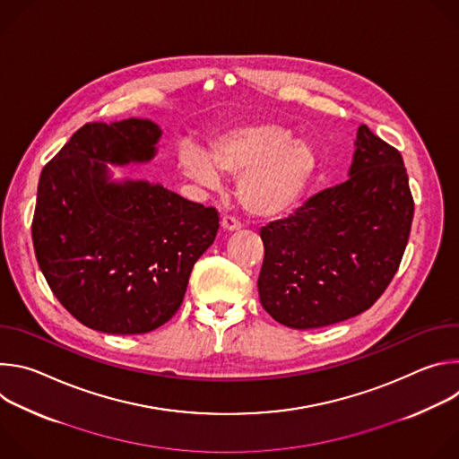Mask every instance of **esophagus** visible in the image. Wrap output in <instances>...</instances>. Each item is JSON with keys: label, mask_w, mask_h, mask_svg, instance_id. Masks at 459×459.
Wrapping results in <instances>:
<instances>
[{"label": "esophagus", "mask_w": 459, "mask_h": 459, "mask_svg": "<svg viewBox=\"0 0 459 459\" xmlns=\"http://www.w3.org/2000/svg\"><path fill=\"white\" fill-rule=\"evenodd\" d=\"M221 229L225 232H234V230L241 229V223L236 218H232V216H223L221 218Z\"/></svg>", "instance_id": "obj_1"}]
</instances>
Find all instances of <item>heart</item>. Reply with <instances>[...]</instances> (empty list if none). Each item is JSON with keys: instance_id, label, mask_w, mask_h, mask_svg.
I'll use <instances>...</instances> for the list:
<instances>
[{"instance_id": "heart-1", "label": "heart", "mask_w": 459, "mask_h": 459, "mask_svg": "<svg viewBox=\"0 0 459 459\" xmlns=\"http://www.w3.org/2000/svg\"><path fill=\"white\" fill-rule=\"evenodd\" d=\"M181 170L204 186L216 188L221 174L238 181V198L254 216H278L292 209L308 188L317 158L307 142L274 123L229 130L211 145V154L195 143L179 151Z\"/></svg>"}]
</instances>
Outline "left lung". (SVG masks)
<instances>
[{
    "label": "left lung",
    "instance_id": "1",
    "mask_svg": "<svg viewBox=\"0 0 459 459\" xmlns=\"http://www.w3.org/2000/svg\"><path fill=\"white\" fill-rule=\"evenodd\" d=\"M349 178L259 230L257 290L290 329H319L370 308L403 257L414 200L402 154L359 125Z\"/></svg>",
    "mask_w": 459,
    "mask_h": 459
}]
</instances>
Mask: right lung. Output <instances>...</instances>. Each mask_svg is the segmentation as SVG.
<instances>
[{"label": "right lung", "instance_id": "right-lung-1", "mask_svg": "<svg viewBox=\"0 0 459 459\" xmlns=\"http://www.w3.org/2000/svg\"><path fill=\"white\" fill-rule=\"evenodd\" d=\"M161 134L140 117L87 123L41 170L32 220L38 265L89 329L125 336L167 323L220 229L214 207L160 183L112 178L110 165L151 161Z\"/></svg>", "mask_w": 459, "mask_h": 459}]
</instances>
